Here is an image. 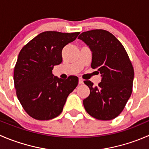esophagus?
I'll return each instance as SVG.
<instances>
[{
    "label": "esophagus",
    "instance_id": "esophagus-1",
    "mask_svg": "<svg viewBox=\"0 0 149 149\" xmlns=\"http://www.w3.org/2000/svg\"><path fill=\"white\" fill-rule=\"evenodd\" d=\"M84 84V80L81 78H79V84Z\"/></svg>",
    "mask_w": 149,
    "mask_h": 149
}]
</instances>
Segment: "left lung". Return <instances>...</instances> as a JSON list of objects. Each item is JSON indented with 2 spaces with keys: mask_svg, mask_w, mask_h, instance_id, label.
<instances>
[{
  "mask_svg": "<svg viewBox=\"0 0 149 149\" xmlns=\"http://www.w3.org/2000/svg\"><path fill=\"white\" fill-rule=\"evenodd\" d=\"M83 40L92 52L91 67L98 69L102 81L94 86L84 81L90 94L84 100L86 111L101 120L115 119L125 107L133 91L134 69L120 42L108 31L94 29L82 32Z\"/></svg>",
  "mask_w": 149,
  "mask_h": 149,
  "instance_id": "obj_1",
  "label": "left lung"
}]
</instances>
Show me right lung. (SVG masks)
<instances>
[{
  "label": "right lung",
  "instance_id": "obj_1",
  "mask_svg": "<svg viewBox=\"0 0 149 149\" xmlns=\"http://www.w3.org/2000/svg\"><path fill=\"white\" fill-rule=\"evenodd\" d=\"M79 34L44 31L21 49L14 67V86L22 107L34 119L48 120L58 116L77 86V76L63 80L54 76L52 70L62 63L63 48Z\"/></svg>",
  "mask_w": 149,
  "mask_h": 149
}]
</instances>
